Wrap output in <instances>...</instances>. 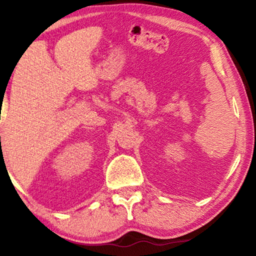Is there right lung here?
Instances as JSON below:
<instances>
[{
    "label": "right lung",
    "instance_id": "1",
    "mask_svg": "<svg viewBox=\"0 0 256 256\" xmlns=\"http://www.w3.org/2000/svg\"><path fill=\"white\" fill-rule=\"evenodd\" d=\"M0 120H1V118H0Z\"/></svg>",
    "mask_w": 256,
    "mask_h": 256
}]
</instances>
